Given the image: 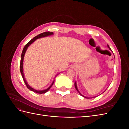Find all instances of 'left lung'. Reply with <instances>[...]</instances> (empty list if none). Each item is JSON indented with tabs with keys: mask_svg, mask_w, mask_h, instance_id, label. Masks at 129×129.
<instances>
[{
	"mask_svg": "<svg viewBox=\"0 0 129 129\" xmlns=\"http://www.w3.org/2000/svg\"><path fill=\"white\" fill-rule=\"evenodd\" d=\"M108 48H109V49H110V50H111V48H110V47H109V46L108 45ZM74 85H75V89H76V90H77V91L78 92H79V93H80V95H81V96H82L83 97H84V96H83L82 95V94H81V93H80V92H79V90H78V89H77V85H76V82L75 83V84H74ZM85 97V98H87V99H91V98H92V97H91V98H89V97ZM92 98H93V97H92Z\"/></svg>",
	"mask_w": 129,
	"mask_h": 129,
	"instance_id": "1",
	"label": "left lung"
}]
</instances>
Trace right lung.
I'll use <instances>...</instances> for the list:
<instances>
[{"mask_svg": "<svg viewBox=\"0 0 129 129\" xmlns=\"http://www.w3.org/2000/svg\"><path fill=\"white\" fill-rule=\"evenodd\" d=\"M53 32H43L42 33H40L39 34H38V36H37L36 37H35L34 38H33L32 39H31L27 44L25 45V46L24 47V49H23L22 50V54H21V60H20V72H21V74L22 75V78H23V80H24V82H25V83L26 84V85L27 86V87L28 88L29 90H30L31 91H32L33 92H35L36 93H40V94H41V93H46V92H47L50 89V88L52 87V86L53 85L54 82V81L53 82L52 84H51V85L50 86L47 88L45 90H40V91H39V90H36L34 89L33 88H31L29 85L28 84V83H27V82L25 79L24 77V72H23V61H24V55H25V52L26 51V50L27 49V48H28V47L31 44H32V43L36 40V39H39V38H42V37H47V36H50V35H52L53 34Z\"/></svg>", "mask_w": 129, "mask_h": 129, "instance_id": "1", "label": "right lung"}]
</instances>
